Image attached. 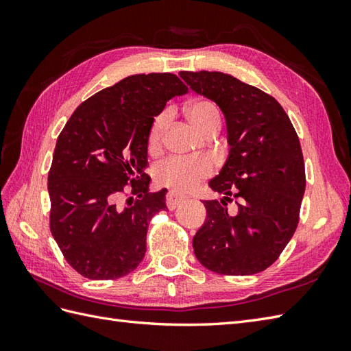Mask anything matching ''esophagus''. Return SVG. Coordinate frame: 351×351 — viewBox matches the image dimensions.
Listing matches in <instances>:
<instances>
[{
  "label": "esophagus",
  "instance_id": "obj_1",
  "mask_svg": "<svg viewBox=\"0 0 351 351\" xmlns=\"http://www.w3.org/2000/svg\"><path fill=\"white\" fill-rule=\"evenodd\" d=\"M184 200H185V197L178 196L176 193H173V191H169L167 196H166V204H167L169 210H175V208L180 206L184 202Z\"/></svg>",
  "mask_w": 351,
  "mask_h": 351
}]
</instances>
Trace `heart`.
I'll return each mask as SVG.
<instances>
[{
    "label": "heart",
    "mask_w": 351,
    "mask_h": 351,
    "mask_svg": "<svg viewBox=\"0 0 351 351\" xmlns=\"http://www.w3.org/2000/svg\"><path fill=\"white\" fill-rule=\"evenodd\" d=\"M187 114L190 122L195 125V128L202 134L206 130H210L213 125L220 123L219 108L211 101L199 99L191 102L187 108ZM169 111H161L160 114L154 117L147 136L149 146L154 147L160 143L162 131L169 122ZM211 173V164L205 158L182 160L178 158V156H170V158L160 161L154 167L155 181L176 193H185L195 189L200 181L206 180Z\"/></svg>",
    "instance_id": "1"
}]
</instances>
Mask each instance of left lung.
Wrapping results in <instances>:
<instances>
[{
  "instance_id": "1",
  "label": "left lung",
  "mask_w": 351,
  "mask_h": 351,
  "mask_svg": "<svg viewBox=\"0 0 351 351\" xmlns=\"http://www.w3.org/2000/svg\"><path fill=\"white\" fill-rule=\"evenodd\" d=\"M191 90L214 101L226 119L229 156L205 200L206 220L193 238L199 263L228 276L264 271L279 258L299 225L306 187L299 137L273 96L223 72H180ZM239 213L227 214L230 196Z\"/></svg>"
}]
</instances>
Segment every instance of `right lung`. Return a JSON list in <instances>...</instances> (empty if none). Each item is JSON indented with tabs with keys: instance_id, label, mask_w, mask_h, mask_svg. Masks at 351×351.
I'll list each match as a JSON object with an SVG mask.
<instances>
[{
	"instance_id": "right-lung-1",
	"label": "right lung",
	"mask_w": 351,
	"mask_h": 351,
	"mask_svg": "<svg viewBox=\"0 0 351 351\" xmlns=\"http://www.w3.org/2000/svg\"><path fill=\"white\" fill-rule=\"evenodd\" d=\"M187 92L173 73H138L95 93L66 122L48 173L49 229L84 278H122L143 259L149 221L167 208L166 189L149 193V128L169 99ZM125 191L138 199L121 208Z\"/></svg>"
}]
</instances>
